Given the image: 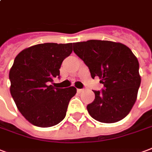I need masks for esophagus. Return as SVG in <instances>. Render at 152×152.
Here are the masks:
<instances>
[{"mask_svg":"<svg viewBox=\"0 0 152 152\" xmlns=\"http://www.w3.org/2000/svg\"><path fill=\"white\" fill-rule=\"evenodd\" d=\"M77 91L78 94H81V93H83V91H84V90H83V89H77Z\"/></svg>","mask_w":152,"mask_h":152,"instance_id":"esophagus-1","label":"esophagus"}]
</instances>
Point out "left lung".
I'll return each mask as SVG.
<instances>
[{"label": "left lung", "instance_id": "8db88e82", "mask_svg": "<svg viewBox=\"0 0 152 152\" xmlns=\"http://www.w3.org/2000/svg\"><path fill=\"white\" fill-rule=\"evenodd\" d=\"M74 52L98 77L104 90L94 91L95 99L87 110L95 120L112 124L128 115L136 101L141 83L138 59L119 42L89 40L74 43Z\"/></svg>", "mask_w": 152, "mask_h": 152}]
</instances>
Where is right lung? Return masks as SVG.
Returning a JSON list of instances; mask_svg holds the SVG:
<instances>
[{
    "label": "right lung",
    "mask_w": 152,
    "mask_h": 152,
    "mask_svg": "<svg viewBox=\"0 0 152 152\" xmlns=\"http://www.w3.org/2000/svg\"><path fill=\"white\" fill-rule=\"evenodd\" d=\"M72 43H44L18 53L10 70V93L20 114L34 126L50 127L66 115L75 86L54 88L48 86L59 76L61 65L72 53Z\"/></svg>",
    "instance_id": "right-lung-1"
}]
</instances>
